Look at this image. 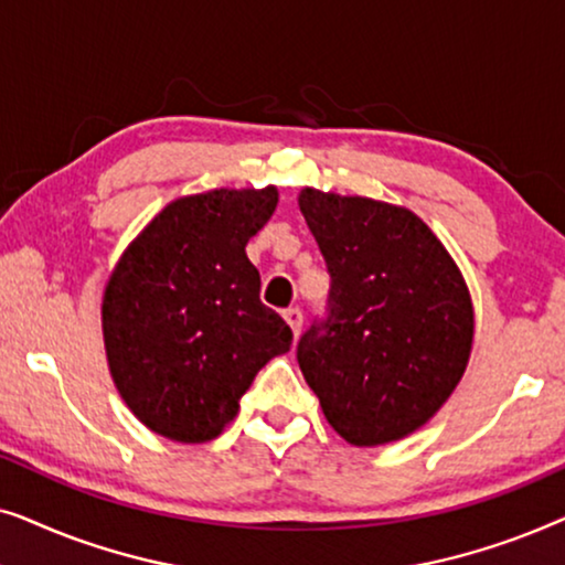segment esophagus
<instances>
[{
  "instance_id": "34e87169",
  "label": "esophagus",
  "mask_w": 565,
  "mask_h": 565,
  "mask_svg": "<svg viewBox=\"0 0 565 565\" xmlns=\"http://www.w3.org/2000/svg\"><path fill=\"white\" fill-rule=\"evenodd\" d=\"M285 321H288V327L292 329V334H298L300 327H303V311L300 308H288V311H282Z\"/></svg>"
}]
</instances>
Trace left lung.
<instances>
[{"label": "left lung", "mask_w": 565, "mask_h": 565, "mask_svg": "<svg viewBox=\"0 0 565 565\" xmlns=\"http://www.w3.org/2000/svg\"><path fill=\"white\" fill-rule=\"evenodd\" d=\"M300 213L327 262V316L298 342V365L327 422L350 445L412 435L466 373L473 303L419 215L306 188Z\"/></svg>", "instance_id": "1"}]
</instances>
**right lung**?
Listing matches in <instances>:
<instances>
[{"instance_id":"add662e5","label":"right lung","mask_w":565,"mask_h":565,"mask_svg":"<svg viewBox=\"0 0 565 565\" xmlns=\"http://www.w3.org/2000/svg\"><path fill=\"white\" fill-rule=\"evenodd\" d=\"M277 190H211L169 203L107 280L103 334L130 412L177 443H207L292 331L259 300L246 244Z\"/></svg>"}]
</instances>
